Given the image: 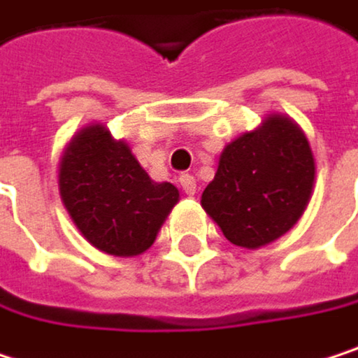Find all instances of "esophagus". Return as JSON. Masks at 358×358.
Returning a JSON list of instances; mask_svg holds the SVG:
<instances>
[{"label":"esophagus","instance_id":"esophagus-1","mask_svg":"<svg viewBox=\"0 0 358 358\" xmlns=\"http://www.w3.org/2000/svg\"><path fill=\"white\" fill-rule=\"evenodd\" d=\"M180 187H182V191L189 195V197H193L195 193H197V180L191 176V173H182L180 176Z\"/></svg>","mask_w":358,"mask_h":358}]
</instances>
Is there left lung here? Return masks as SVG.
<instances>
[{"label":"left lung","mask_w":358,"mask_h":358,"mask_svg":"<svg viewBox=\"0 0 358 358\" xmlns=\"http://www.w3.org/2000/svg\"><path fill=\"white\" fill-rule=\"evenodd\" d=\"M315 176L304 129L271 113L224 146L201 208L233 245L258 250L296 227L313 197Z\"/></svg>","instance_id":"obj_1"}]
</instances>
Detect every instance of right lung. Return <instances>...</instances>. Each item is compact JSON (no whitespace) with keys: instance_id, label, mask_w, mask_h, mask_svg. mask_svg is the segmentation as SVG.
Returning <instances> with one entry per match:
<instances>
[{"instance_id":"right-lung-1","label":"right lung","mask_w":358,"mask_h":358,"mask_svg":"<svg viewBox=\"0 0 358 358\" xmlns=\"http://www.w3.org/2000/svg\"><path fill=\"white\" fill-rule=\"evenodd\" d=\"M58 191L81 237L117 258L144 254L180 201L178 189L150 180L129 144L102 123L81 127L66 144Z\"/></svg>"}]
</instances>
